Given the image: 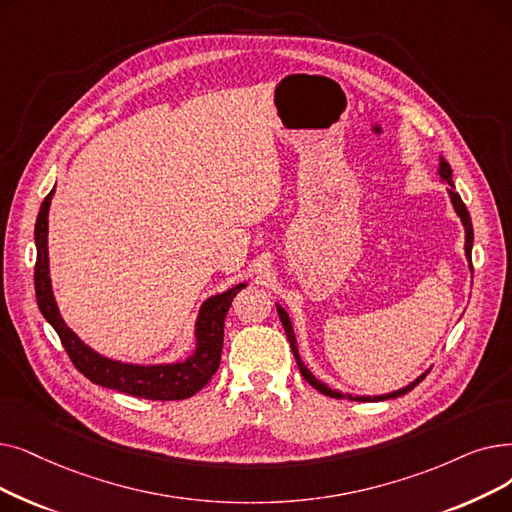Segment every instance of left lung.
Masks as SVG:
<instances>
[{
    "label": "left lung",
    "instance_id": "1",
    "mask_svg": "<svg viewBox=\"0 0 512 512\" xmlns=\"http://www.w3.org/2000/svg\"><path fill=\"white\" fill-rule=\"evenodd\" d=\"M437 175H439V182H441L443 186H446L448 196H450V203H452L456 215H458L460 221H462V228H464V255H466V261H469V270H471V274H473V257H471V255H473V240H475V234H473L471 215H469V211H466L460 194L456 192V186H454V180H452V167H450V163H448L446 159H443V157H439ZM276 309H278V316H280L282 326H284V330H286L288 343H291V349H293V355H295L297 366H299V370H301V374H303V379H305L311 387H316L320 393H324V395H328V397L351 399V402H383V399H393V397H399V395H406L408 391H412V389L429 374V370H425L422 374H418L410 385H406V387H402V389H395V391H391V393H381V395H351V393H343V391H339V389H332V387H328L326 383H322L320 379H316V376L311 374V370L303 364L301 355H299L297 337H295V328H293L291 316H288V311H286L280 303H276Z\"/></svg>",
    "mask_w": 512,
    "mask_h": 512
}]
</instances>
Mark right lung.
Here are the masks:
<instances>
[{
    "label": "right lung",
    "instance_id": "add662e5",
    "mask_svg": "<svg viewBox=\"0 0 512 512\" xmlns=\"http://www.w3.org/2000/svg\"><path fill=\"white\" fill-rule=\"evenodd\" d=\"M54 190L41 203L35 221V297L43 318L58 332V337L69 353V358L83 376L106 389H117L144 399H186L201 391L219 368L221 347H224V322L234 297L247 282H238L224 293L207 297L194 320V347L182 360L159 364H136L115 358H106L100 351L79 339L77 332L64 322L50 278V253H48V215Z\"/></svg>",
    "mask_w": 512,
    "mask_h": 512
}]
</instances>
